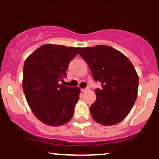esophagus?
<instances>
[{
    "label": "esophagus",
    "mask_w": 159,
    "mask_h": 159,
    "mask_svg": "<svg viewBox=\"0 0 159 159\" xmlns=\"http://www.w3.org/2000/svg\"><path fill=\"white\" fill-rule=\"evenodd\" d=\"M88 90H89L88 87H87V88H85V89H81L82 92H87V91H88Z\"/></svg>",
    "instance_id": "34e87169"
}]
</instances>
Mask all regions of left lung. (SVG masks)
<instances>
[{"label":"left lung","mask_w":159,"mask_h":159,"mask_svg":"<svg viewBox=\"0 0 159 159\" xmlns=\"http://www.w3.org/2000/svg\"><path fill=\"white\" fill-rule=\"evenodd\" d=\"M87 62L93 77L102 84L90 106L91 116L104 125L117 124L132 110L138 96L139 78L129 58L107 45L82 48L78 53Z\"/></svg>","instance_id":"obj_1"}]
</instances>
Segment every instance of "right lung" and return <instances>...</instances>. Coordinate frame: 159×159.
Wrapping results in <instances>:
<instances>
[{"instance_id": "obj_1", "label": "right lung", "mask_w": 159, "mask_h": 159, "mask_svg": "<svg viewBox=\"0 0 159 159\" xmlns=\"http://www.w3.org/2000/svg\"><path fill=\"white\" fill-rule=\"evenodd\" d=\"M80 48L45 44L25 60L24 93L32 112L45 125L59 126L68 123L73 116L81 90L59 82L66 78L69 62Z\"/></svg>"}]
</instances>
